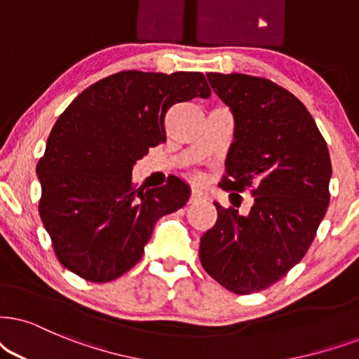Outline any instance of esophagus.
<instances>
[{
	"label": "esophagus",
	"mask_w": 359,
	"mask_h": 359,
	"mask_svg": "<svg viewBox=\"0 0 359 359\" xmlns=\"http://www.w3.org/2000/svg\"><path fill=\"white\" fill-rule=\"evenodd\" d=\"M203 198H207L205 192H202L201 189H192V192H190V203L194 202H198V201H203Z\"/></svg>",
	"instance_id": "obj_1"
}]
</instances>
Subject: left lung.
<instances>
[{"label":"left lung","mask_w":359,"mask_h":359,"mask_svg":"<svg viewBox=\"0 0 359 359\" xmlns=\"http://www.w3.org/2000/svg\"><path fill=\"white\" fill-rule=\"evenodd\" d=\"M207 79L235 117L220 187L250 189L255 201L245 217L213 202L217 222L198 257L222 287L252 294L283 278L310 248L330 203V152L303 102L273 81L219 72Z\"/></svg>","instance_id":"obj_1"}]
</instances>
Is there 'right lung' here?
I'll list each match as a JSON object with an SVG mask.
<instances>
[{"label": "right lung", "mask_w": 359, "mask_h": 359, "mask_svg": "<svg viewBox=\"0 0 359 359\" xmlns=\"http://www.w3.org/2000/svg\"><path fill=\"white\" fill-rule=\"evenodd\" d=\"M210 94L202 72L121 71L66 107L36 167L39 217L61 265L106 283L142 258L156 222L184 207L190 190L177 177L158 189H135L133 165L165 142L174 104Z\"/></svg>", "instance_id": "obj_1"}]
</instances>
